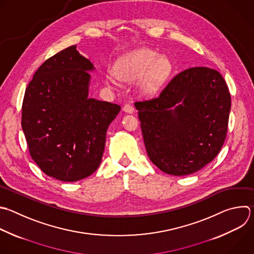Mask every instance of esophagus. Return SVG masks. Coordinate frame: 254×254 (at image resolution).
Listing matches in <instances>:
<instances>
[{
    "mask_svg": "<svg viewBox=\"0 0 254 254\" xmlns=\"http://www.w3.org/2000/svg\"><path fill=\"white\" fill-rule=\"evenodd\" d=\"M123 110H124V112H126V113H127V114H132L133 111H134V108H133L130 104H126V105L124 106Z\"/></svg>",
    "mask_w": 254,
    "mask_h": 254,
    "instance_id": "1",
    "label": "esophagus"
}]
</instances>
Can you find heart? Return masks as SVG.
I'll use <instances>...</instances> for the list:
<instances>
[{"mask_svg": "<svg viewBox=\"0 0 254 254\" xmlns=\"http://www.w3.org/2000/svg\"><path fill=\"white\" fill-rule=\"evenodd\" d=\"M173 69L171 60L149 49L138 50L124 59L116 65L117 75L127 81L138 80V92L144 97H152L159 92ZM108 80L113 83V76Z\"/></svg>", "mask_w": 254, "mask_h": 254, "instance_id": "b5f03b06", "label": "heart"}]
</instances>
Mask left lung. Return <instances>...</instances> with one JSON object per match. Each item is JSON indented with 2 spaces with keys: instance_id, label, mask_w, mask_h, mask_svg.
Instances as JSON below:
<instances>
[{
  "instance_id": "8db88e82",
  "label": "left lung",
  "mask_w": 254,
  "mask_h": 254,
  "mask_svg": "<svg viewBox=\"0 0 254 254\" xmlns=\"http://www.w3.org/2000/svg\"><path fill=\"white\" fill-rule=\"evenodd\" d=\"M230 106L216 69L195 66L178 73L157 98L134 103L149 159L167 175L201 170L223 145Z\"/></svg>"
}]
</instances>
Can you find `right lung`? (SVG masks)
Masks as SVG:
<instances>
[{
    "label": "right lung",
    "instance_id": "obj_1",
    "mask_svg": "<svg viewBox=\"0 0 254 254\" xmlns=\"http://www.w3.org/2000/svg\"><path fill=\"white\" fill-rule=\"evenodd\" d=\"M94 64L70 46L48 59L28 84L22 127L30 154L41 170L71 183L101 164L110 124L121 107L89 98Z\"/></svg>",
    "mask_w": 254,
    "mask_h": 254
}]
</instances>
